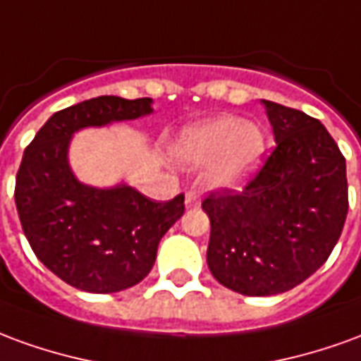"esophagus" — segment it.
<instances>
[{
	"label": "esophagus",
	"mask_w": 361,
	"mask_h": 361,
	"mask_svg": "<svg viewBox=\"0 0 361 361\" xmlns=\"http://www.w3.org/2000/svg\"><path fill=\"white\" fill-rule=\"evenodd\" d=\"M185 207H188V209L199 207V199H197V195L193 191H188V193H185Z\"/></svg>",
	"instance_id": "obj_1"
}]
</instances>
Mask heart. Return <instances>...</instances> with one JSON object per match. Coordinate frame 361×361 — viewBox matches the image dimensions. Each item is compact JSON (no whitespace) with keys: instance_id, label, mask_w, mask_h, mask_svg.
Here are the masks:
<instances>
[{"instance_id":"b5f03b06","label":"heart","mask_w":361,"mask_h":361,"mask_svg":"<svg viewBox=\"0 0 361 361\" xmlns=\"http://www.w3.org/2000/svg\"><path fill=\"white\" fill-rule=\"evenodd\" d=\"M265 150L255 123L235 116H216L188 127L176 142V154L189 166L209 164L204 180L214 189H234L247 180Z\"/></svg>"}]
</instances>
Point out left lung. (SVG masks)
<instances>
[{
    "instance_id": "obj_1",
    "label": "left lung",
    "mask_w": 361,
    "mask_h": 361,
    "mask_svg": "<svg viewBox=\"0 0 361 361\" xmlns=\"http://www.w3.org/2000/svg\"><path fill=\"white\" fill-rule=\"evenodd\" d=\"M276 147L242 191L203 201L207 263L243 295L292 290L325 263L348 214L346 160L319 119L263 100Z\"/></svg>"
}]
</instances>
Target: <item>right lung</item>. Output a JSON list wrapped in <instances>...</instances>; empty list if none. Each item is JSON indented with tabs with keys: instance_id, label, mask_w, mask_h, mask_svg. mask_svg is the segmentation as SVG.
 Wrapping results in <instances>:
<instances>
[{
	"instance_id": "1",
	"label": "right lung",
	"mask_w": 361,
	"mask_h": 361,
	"mask_svg": "<svg viewBox=\"0 0 361 361\" xmlns=\"http://www.w3.org/2000/svg\"><path fill=\"white\" fill-rule=\"evenodd\" d=\"M150 98L98 96L56 111L25 149L15 180L20 226L35 255L73 288L111 294L150 272L162 235L180 219L183 195L157 203L126 183L85 185L69 168L75 131L152 111Z\"/></svg>"
}]
</instances>
